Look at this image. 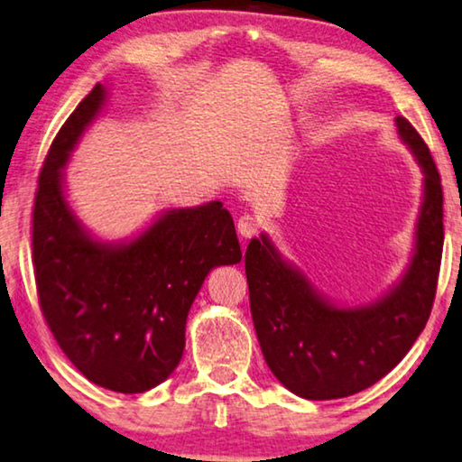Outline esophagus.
Instances as JSON below:
<instances>
[{"mask_svg": "<svg viewBox=\"0 0 462 462\" xmlns=\"http://www.w3.org/2000/svg\"><path fill=\"white\" fill-rule=\"evenodd\" d=\"M236 230H238V234L243 238L254 236V234H259V230H261L259 217L257 216H251V214H243V216L238 217V222H236Z\"/></svg>", "mask_w": 462, "mask_h": 462, "instance_id": "34e87169", "label": "esophagus"}]
</instances>
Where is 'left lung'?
I'll list each match as a JSON object with an SVG mask.
<instances>
[{
    "mask_svg": "<svg viewBox=\"0 0 462 462\" xmlns=\"http://www.w3.org/2000/svg\"><path fill=\"white\" fill-rule=\"evenodd\" d=\"M397 129L420 162L423 205L405 277L376 304L339 309L280 259L267 236L245 254L251 314L265 362L298 397L341 399L368 389L397 365L426 327L444 245L442 185L430 148L405 116Z\"/></svg>",
    "mask_w": 462,
    "mask_h": 462,
    "instance_id": "1",
    "label": "left lung"
}]
</instances>
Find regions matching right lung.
<instances>
[{"mask_svg":"<svg viewBox=\"0 0 462 462\" xmlns=\"http://www.w3.org/2000/svg\"><path fill=\"white\" fill-rule=\"evenodd\" d=\"M105 105L97 84L47 152L32 211L39 304L69 362L102 389L143 393L172 374L205 275L243 259L219 201L172 209L129 245L92 240L65 203L61 168Z\"/></svg>","mask_w":462,"mask_h":462,"instance_id":"obj_1","label":"right lung"}]
</instances>
